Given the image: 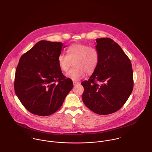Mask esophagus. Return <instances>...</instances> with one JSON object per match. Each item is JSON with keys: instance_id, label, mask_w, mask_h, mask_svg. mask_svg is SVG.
Wrapping results in <instances>:
<instances>
[{"instance_id": "obj_1", "label": "esophagus", "mask_w": 152, "mask_h": 152, "mask_svg": "<svg viewBox=\"0 0 152 152\" xmlns=\"http://www.w3.org/2000/svg\"><path fill=\"white\" fill-rule=\"evenodd\" d=\"M78 83H79L78 82H75V81H73V85H74V86H75V85H77Z\"/></svg>"}]
</instances>
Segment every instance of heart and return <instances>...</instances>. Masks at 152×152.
I'll use <instances>...</instances> for the list:
<instances>
[{"label":"heart","mask_w":152,"mask_h":152,"mask_svg":"<svg viewBox=\"0 0 152 152\" xmlns=\"http://www.w3.org/2000/svg\"><path fill=\"white\" fill-rule=\"evenodd\" d=\"M67 55L61 53L57 57V63L60 70L66 72L72 66L74 67L66 74L67 77L77 80L85 73L91 74L96 69L99 60L98 50L83 44H73L67 50Z\"/></svg>","instance_id":"b5f03b06"}]
</instances>
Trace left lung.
I'll return each mask as SVG.
<instances>
[{
	"mask_svg": "<svg viewBox=\"0 0 152 152\" xmlns=\"http://www.w3.org/2000/svg\"><path fill=\"white\" fill-rule=\"evenodd\" d=\"M98 65L84 88L82 100L94 113L108 115L119 110L133 89L131 61L121 47L109 38H97Z\"/></svg>",
	"mask_w": 152,
	"mask_h": 152,
	"instance_id": "obj_1",
	"label": "left lung"
}]
</instances>
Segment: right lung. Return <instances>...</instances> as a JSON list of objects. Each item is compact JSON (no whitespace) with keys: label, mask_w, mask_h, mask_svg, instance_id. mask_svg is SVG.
<instances>
[{"label":"right lung","mask_w":152,"mask_h":152,"mask_svg":"<svg viewBox=\"0 0 152 152\" xmlns=\"http://www.w3.org/2000/svg\"><path fill=\"white\" fill-rule=\"evenodd\" d=\"M65 47L62 42L42 40L20 58L15 72V92L32 114H53L72 90V80L66 78L57 63Z\"/></svg>","instance_id":"1"}]
</instances>
